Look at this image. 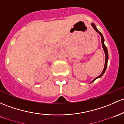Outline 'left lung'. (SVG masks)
Segmentation results:
<instances>
[{
	"label": "left lung",
	"mask_w": 124,
	"mask_h": 124,
	"mask_svg": "<svg viewBox=\"0 0 124 124\" xmlns=\"http://www.w3.org/2000/svg\"><path fill=\"white\" fill-rule=\"evenodd\" d=\"M91 25H92V27H93L94 29L95 30V31H96V32H98V33L100 35V36H101V44H102V47H103V48L104 52H105V57H106V58H105V66H104V69H103V70L102 72H101V74H100V75H99V76H98V77H96V78L94 79L92 81V82L96 80V79H97V78H98L101 77L103 75V74H104V73H105V71H106V68H107V65H108V49H107L106 46H105V43H104V38H103V36L102 34H101V32H100V31H99L97 29V28H96V25H95L94 24H93V23H92V24H91Z\"/></svg>",
	"instance_id": "8db88e82"
}]
</instances>
